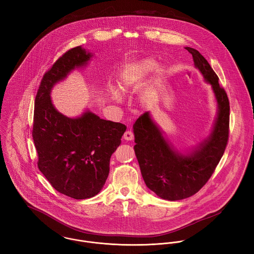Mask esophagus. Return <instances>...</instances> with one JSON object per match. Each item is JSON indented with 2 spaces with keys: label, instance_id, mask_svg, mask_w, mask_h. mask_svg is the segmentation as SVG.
<instances>
[{
  "label": "esophagus",
  "instance_id": "1",
  "mask_svg": "<svg viewBox=\"0 0 254 254\" xmlns=\"http://www.w3.org/2000/svg\"><path fill=\"white\" fill-rule=\"evenodd\" d=\"M123 139L126 140V141H132V140L134 139V134H133V132L130 131V130L126 131V132L124 133V135H123Z\"/></svg>",
  "mask_w": 254,
  "mask_h": 254
}]
</instances>
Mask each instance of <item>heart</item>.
I'll return each instance as SVG.
<instances>
[{
    "label": "heart",
    "mask_w": 254,
    "mask_h": 254,
    "mask_svg": "<svg viewBox=\"0 0 254 254\" xmlns=\"http://www.w3.org/2000/svg\"><path fill=\"white\" fill-rule=\"evenodd\" d=\"M154 66H155L154 61L146 60V61L140 63L136 66L125 70L121 74V77H120V82H119L120 91L124 94L127 93L135 85V83L138 81V79L140 77H143V76L147 75L148 73L151 72L153 70ZM158 73L159 74L161 73L160 70L158 71ZM110 95H111L112 99L117 102H119L121 100L119 93L113 88H110Z\"/></svg>",
    "instance_id": "1"
}]
</instances>
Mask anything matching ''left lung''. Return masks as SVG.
Instances as JSON below:
<instances>
[{"mask_svg":"<svg viewBox=\"0 0 254 254\" xmlns=\"http://www.w3.org/2000/svg\"><path fill=\"white\" fill-rule=\"evenodd\" d=\"M192 56L194 66L211 85L217 102V116L209 136L195 147L182 153L163 136L149 112L133 125L135 153L146 187L159 197L171 201L196 193L209 180L225 151L229 137L230 105L218 83L216 73L200 53L185 48Z\"/></svg>","mask_w":254,"mask_h":254,"instance_id":"1","label":"left lung"}]
</instances>
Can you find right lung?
Returning a JSON list of instances; mask_svg holds the SVG:
<instances>
[{
	"label": "right lung",
	"mask_w": 254,
	"mask_h": 254,
	"mask_svg": "<svg viewBox=\"0 0 254 254\" xmlns=\"http://www.w3.org/2000/svg\"><path fill=\"white\" fill-rule=\"evenodd\" d=\"M92 57L81 46L66 52L45 73L35 99L32 136L38 167L58 191L75 199L101 191L109 176L110 156L126 131L124 124L102 119L89 109L71 118L53 105V87Z\"/></svg>",
	"instance_id": "obj_1"
}]
</instances>
